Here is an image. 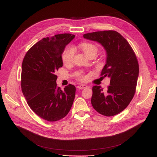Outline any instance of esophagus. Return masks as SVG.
<instances>
[{"mask_svg": "<svg viewBox=\"0 0 157 157\" xmlns=\"http://www.w3.org/2000/svg\"><path fill=\"white\" fill-rule=\"evenodd\" d=\"M87 88V86H86V85H81L78 86V88H79V89H83V88Z\"/></svg>", "mask_w": 157, "mask_h": 157, "instance_id": "1", "label": "esophagus"}]
</instances>
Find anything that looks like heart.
Listing matches in <instances>:
<instances>
[{
    "mask_svg": "<svg viewBox=\"0 0 157 157\" xmlns=\"http://www.w3.org/2000/svg\"><path fill=\"white\" fill-rule=\"evenodd\" d=\"M79 48L81 49L85 55L88 58L92 56H95L97 52L98 48L96 45L90 43H83L79 44ZM74 56V51L71 47L66 48L62 53V61L64 64L68 65L72 62ZM85 76H80V79H85Z\"/></svg>",
    "mask_w": 157,
    "mask_h": 157,
    "instance_id": "1",
    "label": "heart"
}]
</instances>
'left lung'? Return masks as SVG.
<instances>
[{
  "mask_svg": "<svg viewBox=\"0 0 157 157\" xmlns=\"http://www.w3.org/2000/svg\"><path fill=\"white\" fill-rule=\"evenodd\" d=\"M83 37L99 43L105 49L106 63L101 76L111 79L105 92L101 86H93L92 105L104 116H114L127 108L136 93L139 71L136 55L128 41L117 31H98Z\"/></svg>",
  "mask_w": 157,
  "mask_h": 157,
  "instance_id": "8db88e82",
  "label": "left lung"
}]
</instances>
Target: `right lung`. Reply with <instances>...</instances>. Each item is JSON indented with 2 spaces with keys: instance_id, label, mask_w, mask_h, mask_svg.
<instances>
[{
  "instance_id": "obj_1",
  "label": "right lung",
  "mask_w": 157,
  "mask_h": 157,
  "mask_svg": "<svg viewBox=\"0 0 157 157\" xmlns=\"http://www.w3.org/2000/svg\"><path fill=\"white\" fill-rule=\"evenodd\" d=\"M75 36L56 34L43 38L25 55L21 66V91L30 108L41 118L56 121L69 112L76 87H58L56 71L63 66L62 55Z\"/></svg>"
}]
</instances>
